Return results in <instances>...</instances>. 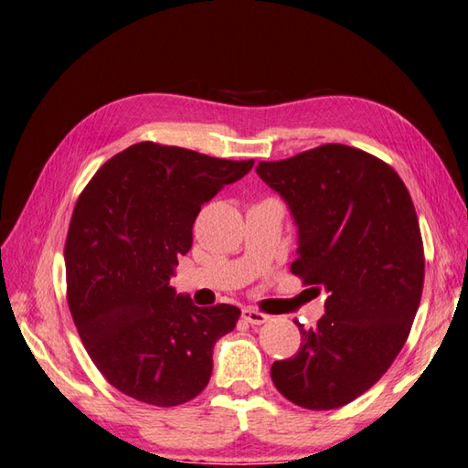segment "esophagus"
<instances>
[{
  "instance_id": "1",
  "label": "esophagus",
  "mask_w": 468,
  "mask_h": 468,
  "mask_svg": "<svg viewBox=\"0 0 468 468\" xmlns=\"http://www.w3.org/2000/svg\"><path fill=\"white\" fill-rule=\"evenodd\" d=\"M242 318H244V322H248V324H264V322L270 320L268 314L258 313V310H254V308H244Z\"/></svg>"
}]
</instances>
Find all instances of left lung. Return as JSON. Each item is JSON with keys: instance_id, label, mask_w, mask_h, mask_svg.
Here are the masks:
<instances>
[{"instance_id": "obj_1", "label": "left lung", "mask_w": 468, "mask_h": 468, "mask_svg": "<svg viewBox=\"0 0 468 468\" xmlns=\"http://www.w3.org/2000/svg\"><path fill=\"white\" fill-rule=\"evenodd\" d=\"M256 172L298 228L290 270L328 294L314 328L296 322L300 348L270 377L298 407H345L388 370L420 304L424 252L410 194L388 164L342 144Z\"/></svg>"}]
</instances>
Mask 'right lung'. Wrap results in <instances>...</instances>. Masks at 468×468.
Masks as SVG:
<instances>
[{
	"mask_svg": "<svg viewBox=\"0 0 468 468\" xmlns=\"http://www.w3.org/2000/svg\"><path fill=\"white\" fill-rule=\"evenodd\" d=\"M252 165L140 142L81 192L64 252L68 304L93 365L120 392L178 407L206 388L216 340L240 308L196 306L170 276L192 248L200 207Z\"/></svg>",
	"mask_w": 468,
	"mask_h": 468,
	"instance_id": "add662e5",
	"label": "right lung"
}]
</instances>
